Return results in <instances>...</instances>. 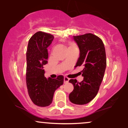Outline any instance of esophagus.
I'll use <instances>...</instances> for the list:
<instances>
[{
	"mask_svg": "<svg viewBox=\"0 0 128 128\" xmlns=\"http://www.w3.org/2000/svg\"><path fill=\"white\" fill-rule=\"evenodd\" d=\"M69 80H70V78H66V77H64V82L65 84H66V83L68 82Z\"/></svg>",
	"mask_w": 128,
	"mask_h": 128,
	"instance_id": "34e87169",
	"label": "esophagus"
}]
</instances>
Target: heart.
<instances>
[{
  "instance_id": "obj_1",
  "label": "heart",
  "mask_w": 128,
  "mask_h": 128,
  "mask_svg": "<svg viewBox=\"0 0 128 128\" xmlns=\"http://www.w3.org/2000/svg\"><path fill=\"white\" fill-rule=\"evenodd\" d=\"M72 46H74V45H73L72 44L70 43V44H68V48H70V47H72Z\"/></svg>"
}]
</instances>
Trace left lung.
I'll use <instances>...</instances> for the list:
<instances>
[{
	"label": "left lung",
	"mask_w": 128,
	"mask_h": 128,
	"mask_svg": "<svg viewBox=\"0 0 128 128\" xmlns=\"http://www.w3.org/2000/svg\"><path fill=\"white\" fill-rule=\"evenodd\" d=\"M73 38L80 50L74 67L82 66L84 78L80 82L76 79L69 81L74 87L69 98L73 104L84 105L92 101L98 93L106 69V54L102 40L96 35L86 34Z\"/></svg>",
	"instance_id": "left-lung-1"
}]
</instances>
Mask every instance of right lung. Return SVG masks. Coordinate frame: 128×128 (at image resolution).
<instances>
[{"label": "right lung", "instance_id": "add662e5", "mask_svg": "<svg viewBox=\"0 0 128 128\" xmlns=\"http://www.w3.org/2000/svg\"><path fill=\"white\" fill-rule=\"evenodd\" d=\"M54 36L50 34L38 32L32 36L28 44L26 59V84L28 94L34 104L44 107L51 104L55 90L63 84L64 77L46 78L43 66L48 63L47 48Z\"/></svg>", "mask_w": 128, "mask_h": 128}]
</instances>
